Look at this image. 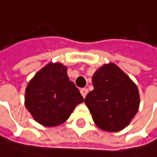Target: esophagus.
<instances>
[{
    "instance_id": "esophagus-1",
    "label": "esophagus",
    "mask_w": 157,
    "mask_h": 157,
    "mask_svg": "<svg viewBox=\"0 0 157 157\" xmlns=\"http://www.w3.org/2000/svg\"><path fill=\"white\" fill-rule=\"evenodd\" d=\"M88 90L86 88H82V89H80V93H82V95L83 98H85V96H86V94H87Z\"/></svg>"
}]
</instances>
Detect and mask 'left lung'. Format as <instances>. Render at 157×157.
<instances>
[{"mask_svg": "<svg viewBox=\"0 0 157 157\" xmlns=\"http://www.w3.org/2000/svg\"><path fill=\"white\" fill-rule=\"evenodd\" d=\"M94 89L84 99L93 122L105 132H119L128 126L140 107L136 84L118 66L109 63L92 75Z\"/></svg>", "mask_w": 157, "mask_h": 157, "instance_id": "left-lung-1", "label": "left lung"}]
</instances>
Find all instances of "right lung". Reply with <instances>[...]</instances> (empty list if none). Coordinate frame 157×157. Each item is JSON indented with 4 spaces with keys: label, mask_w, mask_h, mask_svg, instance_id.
<instances>
[{
    "label": "right lung",
    "mask_w": 157,
    "mask_h": 157,
    "mask_svg": "<svg viewBox=\"0 0 157 157\" xmlns=\"http://www.w3.org/2000/svg\"><path fill=\"white\" fill-rule=\"evenodd\" d=\"M67 68L61 63H49L28 82L24 104L37 123L44 127L63 124L83 97L71 82Z\"/></svg>",
    "instance_id": "obj_1"
}]
</instances>
